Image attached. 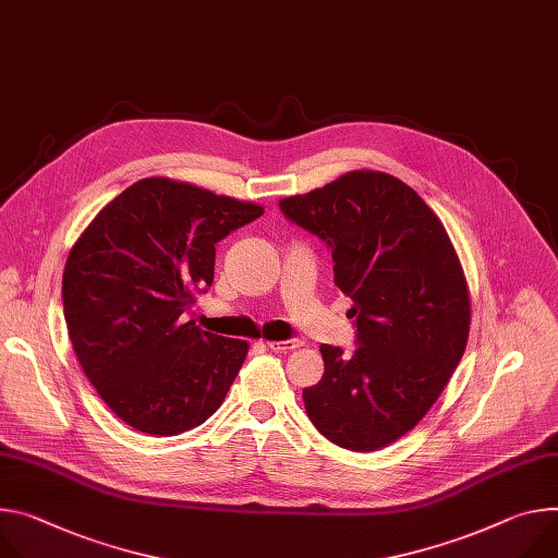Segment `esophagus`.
<instances>
[{"label": "esophagus", "mask_w": 558, "mask_h": 558, "mask_svg": "<svg viewBox=\"0 0 558 558\" xmlns=\"http://www.w3.org/2000/svg\"><path fill=\"white\" fill-rule=\"evenodd\" d=\"M267 347H269L271 351L287 353V351H291V349L302 347V340H298V338H289V340H271V342H267Z\"/></svg>", "instance_id": "1"}]
</instances>
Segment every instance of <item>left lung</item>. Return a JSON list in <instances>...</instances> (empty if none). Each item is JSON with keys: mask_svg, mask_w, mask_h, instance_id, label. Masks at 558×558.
<instances>
[{"mask_svg": "<svg viewBox=\"0 0 558 558\" xmlns=\"http://www.w3.org/2000/svg\"><path fill=\"white\" fill-rule=\"evenodd\" d=\"M280 211L329 246L356 318L349 356L320 344L325 374L302 389L307 416L338 447L380 449L429 412L463 359L470 295L461 263L421 195L387 173H347L280 199Z\"/></svg>", "mask_w": 558, "mask_h": 558, "instance_id": "1", "label": "left lung"}]
</instances>
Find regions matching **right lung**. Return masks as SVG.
<instances>
[{
  "label": "right lung",
  "instance_id": "obj_1",
  "mask_svg": "<svg viewBox=\"0 0 558 558\" xmlns=\"http://www.w3.org/2000/svg\"><path fill=\"white\" fill-rule=\"evenodd\" d=\"M260 216L251 202L144 178L71 248L62 278L69 338L90 385L133 429L175 436L222 404L246 342L180 318L214 282L216 244Z\"/></svg>",
  "mask_w": 558,
  "mask_h": 558
}]
</instances>
